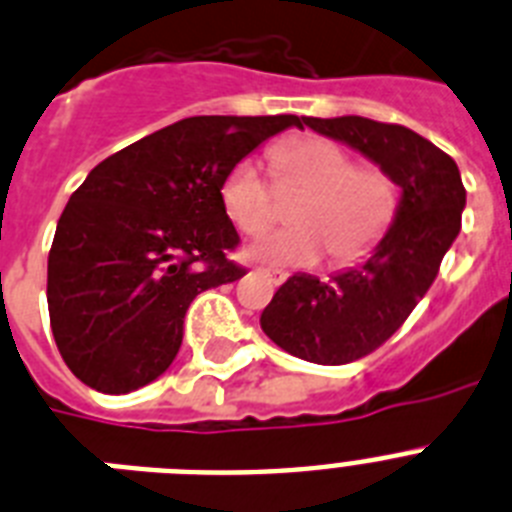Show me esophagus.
Listing matches in <instances>:
<instances>
[{
  "label": "esophagus",
  "instance_id": "1",
  "mask_svg": "<svg viewBox=\"0 0 512 512\" xmlns=\"http://www.w3.org/2000/svg\"><path fill=\"white\" fill-rule=\"evenodd\" d=\"M259 272H264L266 277L272 279L274 285H282V282H285V279H287V274L285 272H277V269H259Z\"/></svg>",
  "mask_w": 512,
  "mask_h": 512
}]
</instances>
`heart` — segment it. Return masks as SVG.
<instances>
[{
	"mask_svg": "<svg viewBox=\"0 0 512 512\" xmlns=\"http://www.w3.org/2000/svg\"><path fill=\"white\" fill-rule=\"evenodd\" d=\"M279 181H295L308 194L292 209L290 230H277L246 248L248 259L313 266L331 253L339 266L365 259L396 212V186L378 168H357L339 144L318 137L287 139L269 150ZM222 209L238 230L261 233L272 220V191L253 160L227 170L220 186Z\"/></svg>",
	"mask_w": 512,
	"mask_h": 512,
	"instance_id": "1",
	"label": "heart"
}]
</instances>
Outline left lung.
Segmentation results:
<instances>
[{
    "mask_svg": "<svg viewBox=\"0 0 512 512\" xmlns=\"http://www.w3.org/2000/svg\"><path fill=\"white\" fill-rule=\"evenodd\" d=\"M303 124L365 155L401 189L368 259L329 282L292 274L261 313L277 347L316 365H344L381 347L425 298L461 230L466 189L456 160L406 126L362 116H303Z\"/></svg>",
    "mask_w": 512,
    "mask_h": 512,
    "instance_id": "8db88e82",
    "label": "left lung"
}]
</instances>
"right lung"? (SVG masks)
<instances>
[{
	"label": "right lung",
	"instance_id": "add662e5",
	"mask_svg": "<svg viewBox=\"0 0 512 512\" xmlns=\"http://www.w3.org/2000/svg\"><path fill=\"white\" fill-rule=\"evenodd\" d=\"M298 116H191L106 157L69 196L48 253V316L85 386L129 393L170 368L183 316L246 269L222 178Z\"/></svg>",
	"mask_w": 512,
	"mask_h": 512
}]
</instances>
